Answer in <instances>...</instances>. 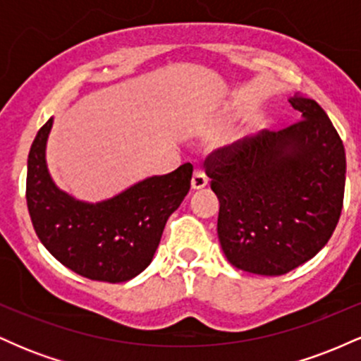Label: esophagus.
I'll list each match as a JSON object with an SVG mask.
<instances>
[{
	"label": "esophagus",
	"mask_w": 361,
	"mask_h": 361,
	"mask_svg": "<svg viewBox=\"0 0 361 361\" xmlns=\"http://www.w3.org/2000/svg\"><path fill=\"white\" fill-rule=\"evenodd\" d=\"M207 183H209V178H207L204 169H200V168L195 169L193 176H192V188L202 190V188H205Z\"/></svg>",
	"instance_id": "obj_1"
}]
</instances>
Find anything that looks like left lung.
Wrapping results in <instances>:
<instances>
[{"mask_svg": "<svg viewBox=\"0 0 361 361\" xmlns=\"http://www.w3.org/2000/svg\"><path fill=\"white\" fill-rule=\"evenodd\" d=\"M288 102L300 122L261 130L205 161L221 204L224 255L239 270L264 276L314 258L336 229L345 197L346 156L336 128L310 98Z\"/></svg>", "mask_w": 361, "mask_h": 361, "instance_id": "1", "label": "left lung"}]
</instances>
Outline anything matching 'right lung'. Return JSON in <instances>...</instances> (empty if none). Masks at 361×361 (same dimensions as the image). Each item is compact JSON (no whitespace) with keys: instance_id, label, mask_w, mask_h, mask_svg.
<instances>
[{"instance_id":"obj_1","label":"right lung","mask_w":361,"mask_h":361,"mask_svg":"<svg viewBox=\"0 0 361 361\" xmlns=\"http://www.w3.org/2000/svg\"><path fill=\"white\" fill-rule=\"evenodd\" d=\"M54 118L28 152L27 205L40 243L64 267L90 280L122 283L151 264L168 217L190 190L193 166L149 176L102 202H82L54 183L45 147Z\"/></svg>"}]
</instances>
